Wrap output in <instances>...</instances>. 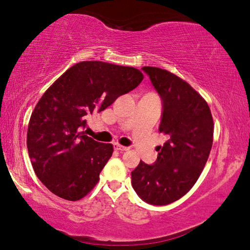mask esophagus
Listing matches in <instances>:
<instances>
[{
  "label": "esophagus",
  "instance_id": "1",
  "mask_svg": "<svg viewBox=\"0 0 250 250\" xmlns=\"http://www.w3.org/2000/svg\"><path fill=\"white\" fill-rule=\"evenodd\" d=\"M113 147H115V150H117V151H128L129 150V147L121 146V145H119V143H115V145H113Z\"/></svg>",
  "mask_w": 250,
  "mask_h": 250
}]
</instances>
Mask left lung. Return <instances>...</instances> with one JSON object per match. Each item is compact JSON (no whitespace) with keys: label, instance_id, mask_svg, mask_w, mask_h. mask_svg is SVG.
Listing matches in <instances>:
<instances>
[{"label":"left lung","instance_id":"left-lung-1","mask_svg":"<svg viewBox=\"0 0 250 250\" xmlns=\"http://www.w3.org/2000/svg\"><path fill=\"white\" fill-rule=\"evenodd\" d=\"M162 99L159 131L167 141L149 166L140 161L131 183L143 201L167 205L184 196L204 168L213 146L214 122L204 98L185 80L158 67H142Z\"/></svg>","mask_w":250,"mask_h":250}]
</instances>
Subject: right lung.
I'll use <instances>...</instances> for the list:
<instances>
[{"instance_id": "add662e5", "label": "right lung", "mask_w": 250, "mask_h": 250, "mask_svg": "<svg viewBox=\"0 0 250 250\" xmlns=\"http://www.w3.org/2000/svg\"><path fill=\"white\" fill-rule=\"evenodd\" d=\"M142 79L133 67L88 61L67 69L45 91L29 119L27 150L37 177L50 192L78 201L95 188L113 146L84 134L87 118Z\"/></svg>"}]
</instances>
